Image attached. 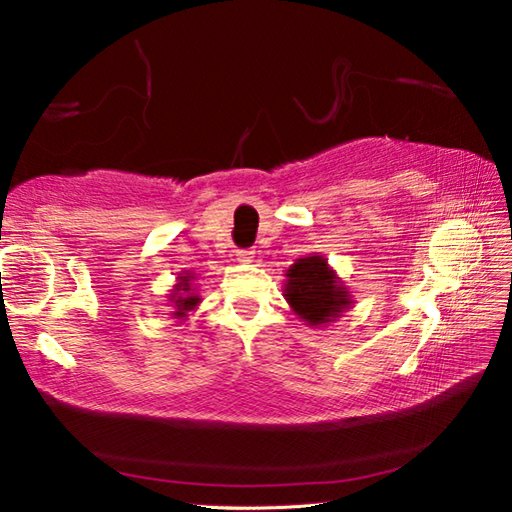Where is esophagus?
I'll use <instances>...</instances> for the list:
<instances>
[{"label": "esophagus", "instance_id": "1", "mask_svg": "<svg viewBox=\"0 0 512 512\" xmlns=\"http://www.w3.org/2000/svg\"><path fill=\"white\" fill-rule=\"evenodd\" d=\"M237 259H239V262H244V264H250L255 259V248H239Z\"/></svg>", "mask_w": 512, "mask_h": 512}]
</instances>
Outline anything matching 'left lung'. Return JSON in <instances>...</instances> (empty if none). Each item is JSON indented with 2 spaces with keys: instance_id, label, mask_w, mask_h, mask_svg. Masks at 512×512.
I'll return each instance as SVG.
<instances>
[{
  "instance_id": "obj_1",
  "label": "left lung",
  "mask_w": 512,
  "mask_h": 512,
  "mask_svg": "<svg viewBox=\"0 0 512 512\" xmlns=\"http://www.w3.org/2000/svg\"><path fill=\"white\" fill-rule=\"evenodd\" d=\"M287 296L293 311L309 325L329 323L350 305L348 291L336 282L334 271L320 255L302 257L287 271Z\"/></svg>"
}]
</instances>
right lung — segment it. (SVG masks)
<instances>
[{"label": "right lung", "mask_w": 512, "mask_h": 512, "mask_svg": "<svg viewBox=\"0 0 512 512\" xmlns=\"http://www.w3.org/2000/svg\"><path fill=\"white\" fill-rule=\"evenodd\" d=\"M189 282H192V275H183L180 277V282L176 284V293H171V302L178 309V311H173V314H176L178 318H183L187 311H192L198 302H201V298L194 296V293H189L192 291V284Z\"/></svg>", "instance_id": "right-lung-1"}]
</instances>
